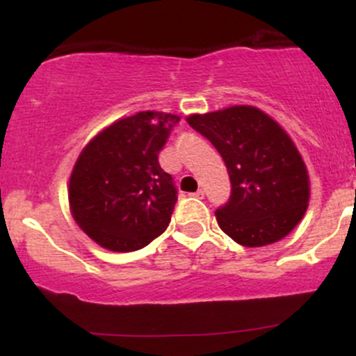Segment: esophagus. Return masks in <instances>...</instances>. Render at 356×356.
I'll use <instances>...</instances> for the list:
<instances>
[{
	"mask_svg": "<svg viewBox=\"0 0 356 356\" xmlns=\"http://www.w3.org/2000/svg\"><path fill=\"white\" fill-rule=\"evenodd\" d=\"M204 194H206V192H204V189H199L197 192H194V195L197 199H204Z\"/></svg>",
	"mask_w": 356,
	"mask_h": 356,
	"instance_id": "34e87169",
	"label": "esophagus"
}]
</instances>
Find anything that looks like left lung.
Instances as JSON below:
<instances>
[{"label":"left lung","instance_id":"1","mask_svg":"<svg viewBox=\"0 0 356 356\" xmlns=\"http://www.w3.org/2000/svg\"><path fill=\"white\" fill-rule=\"evenodd\" d=\"M187 124L227 167L229 201L216 211L220 229L248 248L276 243L295 229L308 207V170L280 124L249 105L195 113Z\"/></svg>","mask_w":356,"mask_h":356}]
</instances>
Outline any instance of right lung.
<instances>
[{
  "instance_id": "1",
  "label": "right lung",
  "mask_w": 356,
  "mask_h": 356,
  "mask_svg": "<svg viewBox=\"0 0 356 356\" xmlns=\"http://www.w3.org/2000/svg\"><path fill=\"white\" fill-rule=\"evenodd\" d=\"M179 120L138 112L113 122L81 150L68 201L76 224L102 248L137 251L167 229L177 189L159 165V152Z\"/></svg>"
}]
</instances>
